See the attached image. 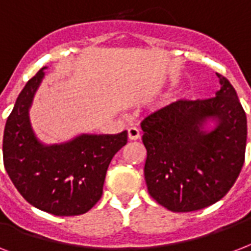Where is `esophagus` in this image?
Returning a JSON list of instances; mask_svg holds the SVG:
<instances>
[{
	"label": "esophagus",
	"mask_w": 251,
	"mask_h": 251,
	"mask_svg": "<svg viewBox=\"0 0 251 251\" xmlns=\"http://www.w3.org/2000/svg\"><path fill=\"white\" fill-rule=\"evenodd\" d=\"M127 135H129V141H137L141 138V133H139V130L137 127H129L127 129Z\"/></svg>",
	"instance_id": "obj_1"
}]
</instances>
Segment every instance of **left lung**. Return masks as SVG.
I'll list each match as a JSON object with an SVG mask.
<instances>
[{"instance_id":"8db88e82","label":"left lung","mask_w":251,"mask_h":251,"mask_svg":"<svg viewBox=\"0 0 251 251\" xmlns=\"http://www.w3.org/2000/svg\"><path fill=\"white\" fill-rule=\"evenodd\" d=\"M218 76L222 88L212 98L178 100L141 122L147 189L173 212L198 211L220 201L245 161V110L229 80ZM208 118L218 126L206 133L201 126Z\"/></svg>"}]
</instances>
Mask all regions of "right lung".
Segmentation results:
<instances>
[{
	"instance_id": "right-lung-1",
	"label": "right lung",
	"mask_w": 251,
	"mask_h": 251,
	"mask_svg": "<svg viewBox=\"0 0 251 251\" xmlns=\"http://www.w3.org/2000/svg\"><path fill=\"white\" fill-rule=\"evenodd\" d=\"M44 69L27 82L7 117L3 165L29 204L56 216H76L86 214L101 198L106 169L127 143V131L117 135L84 134L64 145L39 143L31 129L28 109Z\"/></svg>"
}]
</instances>
